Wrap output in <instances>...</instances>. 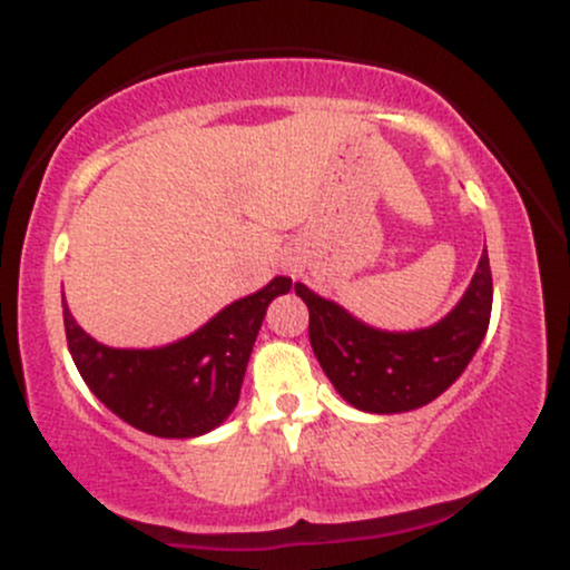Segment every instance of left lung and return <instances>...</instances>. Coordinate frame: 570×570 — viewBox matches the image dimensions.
Here are the masks:
<instances>
[{"label": "left lung", "mask_w": 570, "mask_h": 570, "mask_svg": "<svg viewBox=\"0 0 570 570\" xmlns=\"http://www.w3.org/2000/svg\"><path fill=\"white\" fill-rule=\"evenodd\" d=\"M294 292L311 313V348L337 394L377 415L417 410L444 394L480 348L493 307L488 252L461 303L426 330H375L305 284H294Z\"/></svg>", "instance_id": "left-lung-1"}]
</instances>
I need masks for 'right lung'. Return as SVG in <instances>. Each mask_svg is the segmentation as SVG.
Segmentation results:
<instances>
[{
    "label": "right lung",
    "instance_id": "add662e5",
    "mask_svg": "<svg viewBox=\"0 0 570 570\" xmlns=\"http://www.w3.org/2000/svg\"><path fill=\"white\" fill-rule=\"evenodd\" d=\"M292 278L278 276L259 292L222 307L189 337L163 348H109L96 343L63 299L69 353L82 381L117 417L166 440L208 434L235 410L265 311Z\"/></svg>",
    "mask_w": 570,
    "mask_h": 570
}]
</instances>
